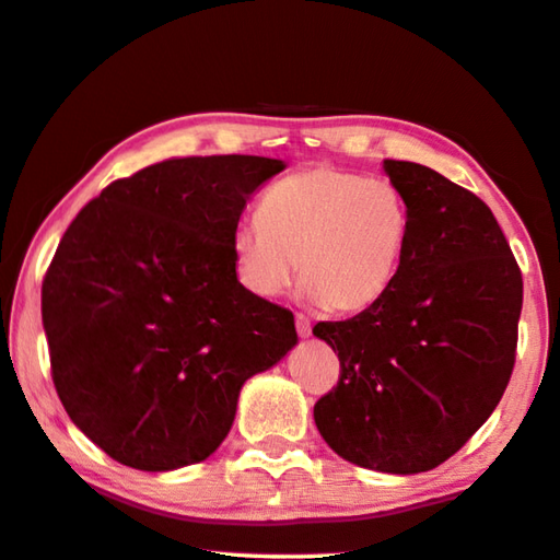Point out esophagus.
Listing matches in <instances>:
<instances>
[{
	"label": "esophagus",
	"mask_w": 560,
	"mask_h": 560,
	"mask_svg": "<svg viewBox=\"0 0 560 560\" xmlns=\"http://www.w3.org/2000/svg\"><path fill=\"white\" fill-rule=\"evenodd\" d=\"M296 331H299V336H312V322H308V316H304V314H296Z\"/></svg>",
	"instance_id": "1"
}]
</instances>
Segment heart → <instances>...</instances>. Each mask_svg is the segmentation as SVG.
Listing matches in <instances>:
<instances>
[{"label": "heart", "mask_w": 560, "mask_h": 560, "mask_svg": "<svg viewBox=\"0 0 560 560\" xmlns=\"http://www.w3.org/2000/svg\"><path fill=\"white\" fill-rule=\"evenodd\" d=\"M411 238V211L386 179L316 164L269 186L261 217L232 229L234 273L248 294L279 296L296 273L331 312H359L386 294Z\"/></svg>", "instance_id": "heart-1"}]
</instances>
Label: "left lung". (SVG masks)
<instances>
[{"mask_svg":"<svg viewBox=\"0 0 560 560\" xmlns=\"http://www.w3.org/2000/svg\"><path fill=\"white\" fill-rule=\"evenodd\" d=\"M384 172L411 211L408 252L376 304L314 326L341 361L314 421L341 458L406 476L454 456L499 406L523 279L476 194L423 164L384 159Z\"/></svg>","mask_w":560,"mask_h":560,"instance_id":"1","label":"left lung"}]
</instances>
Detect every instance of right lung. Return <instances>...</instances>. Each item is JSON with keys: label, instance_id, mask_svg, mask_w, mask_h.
Returning a JSON list of instances; mask_svg holds the SVG:
<instances>
[{"label": "right lung", "instance_id": "1", "mask_svg": "<svg viewBox=\"0 0 560 560\" xmlns=\"http://www.w3.org/2000/svg\"><path fill=\"white\" fill-rule=\"evenodd\" d=\"M287 166L166 159L106 186L61 236L42 283L51 378L69 419L139 471L209 458L244 381L299 336L289 308L238 283L232 229Z\"/></svg>", "mask_w": 560, "mask_h": 560}]
</instances>
